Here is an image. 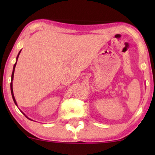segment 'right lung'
Segmentation results:
<instances>
[{"label":"right lung","mask_w":155,"mask_h":155,"mask_svg":"<svg viewBox=\"0 0 155 155\" xmlns=\"http://www.w3.org/2000/svg\"><path fill=\"white\" fill-rule=\"evenodd\" d=\"M20 52H21V50L20 51H19V53H18V56H17V58H16V63H15V65H14V66H13V70H12V76H11V82H10V90H11V94H12V99H13V101H14V102H15V105L17 106V107H18V104H17V102H16V100H15V97H14V94H13V90H12V80H13V77H14V72H15V66H16V63H17V61H18V57H19V56H20ZM22 112V113L24 114V115L26 116V117L27 118H29L28 117H27V116L25 115V114L23 113L22 111H21ZM29 119H30V118H29ZM31 120V119H30Z\"/></svg>","instance_id":"obj_1"}]
</instances>
